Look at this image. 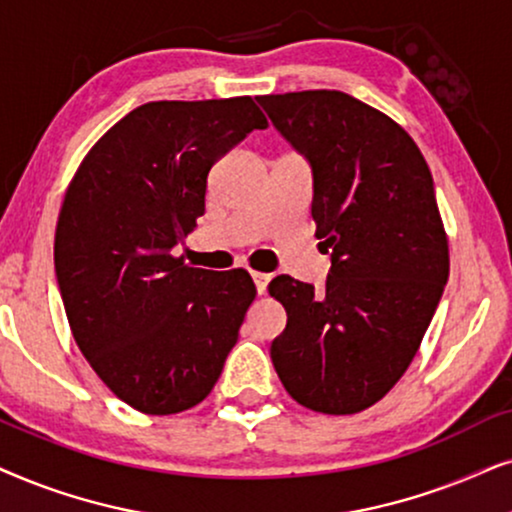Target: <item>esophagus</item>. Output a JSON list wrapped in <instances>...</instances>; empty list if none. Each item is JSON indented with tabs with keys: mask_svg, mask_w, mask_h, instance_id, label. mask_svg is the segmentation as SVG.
I'll return each instance as SVG.
<instances>
[{
	"mask_svg": "<svg viewBox=\"0 0 512 512\" xmlns=\"http://www.w3.org/2000/svg\"><path fill=\"white\" fill-rule=\"evenodd\" d=\"M252 281H255V285H257V292L264 295V292H267V285L271 281V276L262 274V271H255V274H252Z\"/></svg>",
	"mask_w": 512,
	"mask_h": 512,
	"instance_id": "34e87169",
	"label": "esophagus"
}]
</instances>
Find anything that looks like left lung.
<instances>
[{
    "label": "left lung",
    "instance_id": "8db88e82",
    "mask_svg": "<svg viewBox=\"0 0 512 512\" xmlns=\"http://www.w3.org/2000/svg\"><path fill=\"white\" fill-rule=\"evenodd\" d=\"M313 168L311 217L332 267L325 288L276 276L288 313L271 342L285 391L356 414L398 384L445 290L449 245L428 163L403 126L342 91L260 95Z\"/></svg>",
    "mask_w": 512,
    "mask_h": 512
}]
</instances>
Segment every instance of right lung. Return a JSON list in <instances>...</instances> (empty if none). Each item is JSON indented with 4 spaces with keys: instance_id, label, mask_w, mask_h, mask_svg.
Returning a JSON list of instances; mask_svg holds the SVG:
<instances>
[{
    "instance_id": "obj_1",
    "label": "right lung",
    "mask_w": 512,
    "mask_h": 512,
    "mask_svg": "<svg viewBox=\"0 0 512 512\" xmlns=\"http://www.w3.org/2000/svg\"><path fill=\"white\" fill-rule=\"evenodd\" d=\"M267 119L250 95L159 100L84 156L56 227V276L74 342L105 386L154 417L199 405L220 379L257 290L248 271L173 255L206 213L213 163Z\"/></svg>"
}]
</instances>
